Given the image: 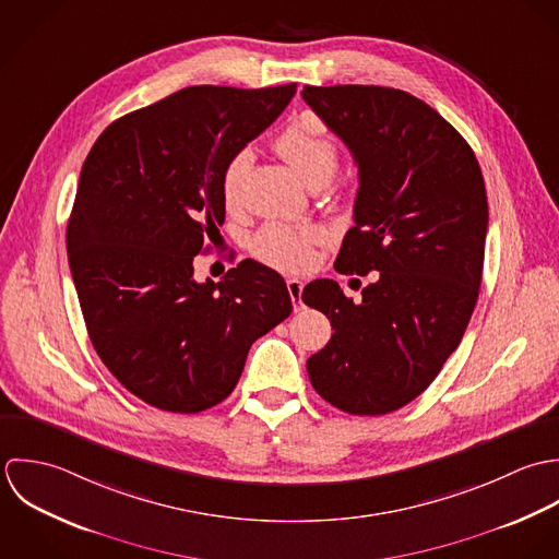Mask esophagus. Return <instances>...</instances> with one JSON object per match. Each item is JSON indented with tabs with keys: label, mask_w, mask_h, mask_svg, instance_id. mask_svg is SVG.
<instances>
[{
	"label": "esophagus",
	"mask_w": 559,
	"mask_h": 559,
	"mask_svg": "<svg viewBox=\"0 0 559 559\" xmlns=\"http://www.w3.org/2000/svg\"><path fill=\"white\" fill-rule=\"evenodd\" d=\"M302 287H305V283L298 281V278H289L287 281V289H289V296L294 300V309L296 311H300V307H302Z\"/></svg>",
	"instance_id": "obj_1"
}]
</instances>
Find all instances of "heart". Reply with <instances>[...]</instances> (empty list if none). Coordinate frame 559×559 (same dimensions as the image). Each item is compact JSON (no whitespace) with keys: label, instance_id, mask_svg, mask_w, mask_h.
Masks as SVG:
<instances>
[{"label":"heart","instance_id":"obj_1","mask_svg":"<svg viewBox=\"0 0 559 559\" xmlns=\"http://www.w3.org/2000/svg\"><path fill=\"white\" fill-rule=\"evenodd\" d=\"M278 155L292 166V170L305 181L331 179L335 175L336 146L324 129L313 122H292L274 140ZM248 151H237L221 175V194L224 205L233 207L239 201V188L248 168ZM322 239L316 226H287L267 224L254 237V254L278 270L300 272L311 263V248Z\"/></svg>","mask_w":559,"mask_h":559}]
</instances>
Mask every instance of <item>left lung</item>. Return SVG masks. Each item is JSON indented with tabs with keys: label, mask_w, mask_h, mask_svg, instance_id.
I'll return each instance as SVG.
<instances>
[{
	"label": "left lung",
	"mask_w": 559,
	"mask_h": 559,
	"mask_svg": "<svg viewBox=\"0 0 559 559\" xmlns=\"http://www.w3.org/2000/svg\"><path fill=\"white\" fill-rule=\"evenodd\" d=\"M302 99L358 166L341 274H376L354 302L318 278L302 302L333 326L307 360L313 389L349 415H386L421 395L477 302L488 201L466 140L421 99L382 86H305Z\"/></svg>",
	"instance_id": "obj_1"
}]
</instances>
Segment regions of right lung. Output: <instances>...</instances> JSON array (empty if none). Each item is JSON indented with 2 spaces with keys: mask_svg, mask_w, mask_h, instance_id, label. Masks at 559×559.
<instances>
[{
  "mask_svg": "<svg viewBox=\"0 0 559 559\" xmlns=\"http://www.w3.org/2000/svg\"><path fill=\"white\" fill-rule=\"evenodd\" d=\"M296 95L192 86L124 114L97 138L67 226L88 336L142 402L194 415L235 389L250 345L292 313L281 274L252 259L214 283L194 257L224 223V164Z\"/></svg>",
  "mask_w": 559,
  "mask_h": 559,
  "instance_id": "1",
  "label": "right lung"
}]
</instances>
